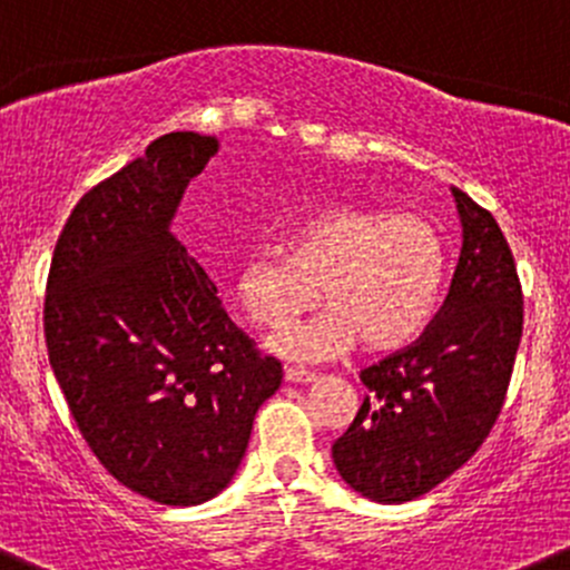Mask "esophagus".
<instances>
[{
	"label": "esophagus",
	"instance_id": "34e87169",
	"mask_svg": "<svg viewBox=\"0 0 570 570\" xmlns=\"http://www.w3.org/2000/svg\"><path fill=\"white\" fill-rule=\"evenodd\" d=\"M284 375H286V381H289V384H308V381L317 379V375L308 373V370H303V367H286Z\"/></svg>",
	"mask_w": 570,
	"mask_h": 570
}]
</instances>
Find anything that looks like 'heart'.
<instances>
[{
	"label": "heart",
	"mask_w": 570,
	"mask_h": 570,
	"mask_svg": "<svg viewBox=\"0 0 570 570\" xmlns=\"http://www.w3.org/2000/svg\"><path fill=\"white\" fill-rule=\"evenodd\" d=\"M284 252L247 258L236 295L262 328H284L317 301L328 303L275 340L286 356L325 358L358 340L367 351H397L429 328L443 301L449 247L423 214L323 208L292 225Z\"/></svg>",
	"instance_id": "1"
}]
</instances>
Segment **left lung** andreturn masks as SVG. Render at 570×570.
<instances>
[{
  "label": "left lung",
  "instance_id": "obj_1",
  "mask_svg": "<svg viewBox=\"0 0 570 570\" xmlns=\"http://www.w3.org/2000/svg\"><path fill=\"white\" fill-rule=\"evenodd\" d=\"M462 253L449 297L412 345L358 373L367 386L331 445L340 476L364 499L403 504L460 471L488 440L523 334L515 258L488 208L454 189Z\"/></svg>",
  "mask_w": 570,
  "mask_h": 570
}]
</instances>
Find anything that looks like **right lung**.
I'll return each instance as SVG.
<instances>
[{"mask_svg":"<svg viewBox=\"0 0 570 570\" xmlns=\"http://www.w3.org/2000/svg\"><path fill=\"white\" fill-rule=\"evenodd\" d=\"M217 138L167 132L80 197L43 301L49 364L82 440L132 493L195 507L228 488L284 370L236 328L169 234Z\"/></svg>","mask_w":570,"mask_h":570,"instance_id":"obj_1","label":"right lung"}]
</instances>
